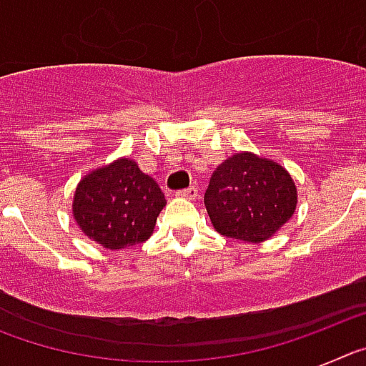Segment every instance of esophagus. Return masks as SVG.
<instances>
[{"instance_id": "obj_1", "label": "esophagus", "mask_w": 366, "mask_h": 366, "mask_svg": "<svg viewBox=\"0 0 366 366\" xmlns=\"http://www.w3.org/2000/svg\"><path fill=\"white\" fill-rule=\"evenodd\" d=\"M177 198H185V199H196L198 198V189L196 187H189L185 190H177L176 192Z\"/></svg>"}]
</instances>
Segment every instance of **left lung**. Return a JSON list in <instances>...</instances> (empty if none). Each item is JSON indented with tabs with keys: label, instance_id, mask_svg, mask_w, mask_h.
<instances>
[{
	"label": "left lung",
	"instance_id": "8db88e82",
	"mask_svg": "<svg viewBox=\"0 0 366 366\" xmlns=\"http://www.w3.org/2000/svg\"><path fill=\"white\" fill-rule=\"evenodd\" d=\"M205 207L219 234L260 244L279 232L295 212V181L277 161L240 152L214 170Z\"/></svg>",
	"mask_w": 366,
	"mask_h": 366
}]
</instances>
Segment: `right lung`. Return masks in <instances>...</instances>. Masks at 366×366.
I'll list each match as a JSON object with an SVG mask.
<instances>
[{"mask_svg": "<svg viewBox=\"0 0 366 366\" xmlns=\"http://www.w3.org/2000/svg\"><path fill=\"white\" fill-rule=\"evenodd\" d=\"M164 205L154 177L130 157H119L79 181L73 218L89 240L115 251L147 242Z\"/></svg>", "mask_w": 366, "mask_h": 366, "instance_id": "add662e5", "label": "right lung"}]
</instances>
